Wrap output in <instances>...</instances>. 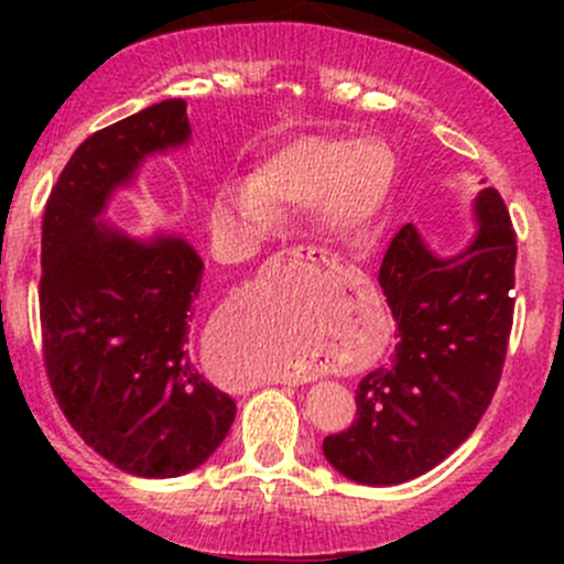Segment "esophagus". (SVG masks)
<instances>
[{"mask_svg": "<svg viewBox=\"0 0 564 564\" xmlns=\"http://www.w3.org/2000/svg\"><path fill=\"white\" fill-rule=\"evenodd\" d=\"M278 264H300V267H314L322 275H335L338 270H344V261L335 253L322 248H289L283 253H278ZM275 384H303V377H275Z\"/></svg>", "mask_w": 564, "mask_h": 564, "instance_id": "obj_1", "label": "esophagus"}]
</instances>
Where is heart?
I'll return each mask as SVG.
<instances>
[{
	"label": "heart",
	"mask_w": 564,
	"mask_h": 564,
	"mask_svg": "<svg viewBox=\"0 0 564 564\" xmlns=\"http://www.w3.org/2000/svg\"><path fill=\"white\" fill-rule=\"evenodd\" d=\"M388 191L390 161L379 147L355 135H305L272 152L253 174L226 180L213 198L209 226L226 250H240L278 224V209L311 207L327 235L349 237L377 218ZM256 322L264 349L248 377L300 371L303 355L281 318L264 305Z\"/></svg>",
	"instance_id": "1"
}]
</instances>
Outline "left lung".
I'll list each match as a JSON object with an SVG mask.
<instances>
[{
    "mask_svg": "<svg viewBox=\"0 0 564 564\" xmlns=\"http://www.w3.org/2000/svg\"><path fill=\"white\" fill-rule=\"evenodd\" d=\"M477 231L440 256L412 224L392 237L379 286L401 340L357 384V420L322 442L333 469L398 486L442 464L491 403L513 327L516 235L494 187L471 202Z\"/></svg>",
    "mask_w": 564,
    "mask_h": 564,
    "instance_id": "left-lung-1",
    "label": "left lung"
}]
</instances>
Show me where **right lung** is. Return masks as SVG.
<instances>
[{"instance_id": "1", "label": "right lung", "mask_w": 564, "mask_h": 564, "mask_svg": "<svg viewBox=\"0 0 564 564\" xmlns=\"http://www.w3.org/2000/svg\"><path fill=\"white\" fill-rule=\"evenodd\" d=\"M187 144V106L176 98L89 135L51 191L40 240L51 390L95 453L155 480L202 466L237 414L187 349L202 256L174 231L139 237L106 218L150 158Z\"/></svg>"}]
</instances>
